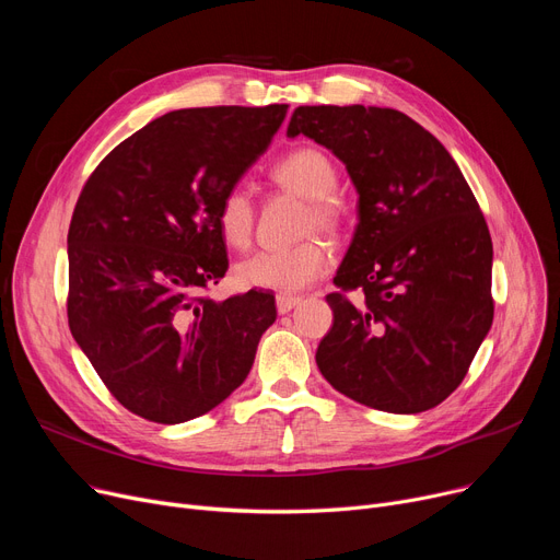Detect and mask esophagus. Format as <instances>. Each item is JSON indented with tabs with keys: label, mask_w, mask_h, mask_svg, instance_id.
I'll return each instance as SVG.
<instances>
[{
	"label": "esophagus",
	"mask_w": 560,
	"mask_h": 560,
	"mask_svg": "<svg viewBox=\"0 0 560 560\" xmlns=\"http://www.w3.org/2000/svg\"><path fill=\"white\" fill-rule=\"evenodd\" d=\"M300 302H302V298H298V295H283V292H279V295H277V311L281 315L290 313Z\"/></svg>",
	"instance_id": "34e87169"
}]
</instances>
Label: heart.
<instances>
[{
    "instance_id": "heart-1",
    "label": "heart",
    "mask_w": 560,
    "mask_h": 560,
    "mask_svg": "<svg viewBox=\"0 0 560 560\" xmlns=\"http://www.w3.org/2000/svg\"><path fill=\"white\" fill-rule=\"evenodd\" d=\"M272 179L298 192L308 201L311 211L306 213L304 231H336L340 224V203L334 192L338 190V172L331 159L315 150V147H300L290 152L272 167ZM218 231L231 247H247L254 231V203L245 186H231L215 213ZM331 265V249L313 238L288 249L256 252L235 265L233 277L243 288L277 290L283 295L300 292L315 283Z\"/></svg>"
}]
</instances>
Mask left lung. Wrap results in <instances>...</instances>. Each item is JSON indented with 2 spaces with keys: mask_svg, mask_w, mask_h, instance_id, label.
Wrapping results in <instances>:
<instances>
[{
  "mask_svg": "<svg viewBox=\"0 0 560 560\" xmlns=\"http://www.w3.org/2000/svg\"><path fill=\"white\" fill-rule=\"evenodd\" d=\"M288 138L340 159L359 224L331 292L334 327L317 347L329 384L376 410L422 413L467 374L492 325V241L450 152L408 115L378 106H300Z\"/></svg>",
  "mask_w": 560,
  "mask_h": 560,
  "instance_id": "8db88e82",
  "label": "left lung"
}]
</instances>
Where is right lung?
<instances>
[{"label":"right lung","mask_w":560,"mask_h":560,"mask_svg":"<svg viewBox=\"0 0 560 560\" xmlns=\"http://www.w3.org/2000/svg\"><path fill=\"white\" fill-rule=\"evenodd\" d=\"M288 104L182 108L152 120L97 165L68 231L70 331L131 413L179 424L247 378L275 295L224 302L222 195L268 150Z\"/></svg>","instance_id":"right-lung-1"}]
</instances>
